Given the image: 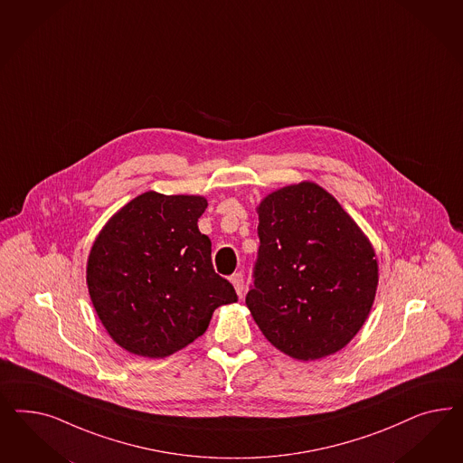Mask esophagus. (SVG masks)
<instances>
[{"instance_id":"1","label":"esophagus","mask_w":463,"mask_h":463,"mask_svg":"<svg viewBox=\"0 0 463 463\" xmlns=\"http://www.w3.org/2000/svg\"><path fill=\"white\" fill-rule=\"evenodd\" d=\"M231 281H232V285H234V288H236V294L241 297L242 292H244V277H242V273H241V271L234 273V275L231 277Z\"/></svg>"}]
</instances>
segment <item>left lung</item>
<instances>
[{
    "label": "left lung",
    "instance_id": "8db88e82",
    "mask_svg": "<svg viewBox=\"0 0 463 463\" xmlns=\"http://www.w3.org/2000/svg\"><path fill=\"white\" fill-rule=\"evenodd\" d=\"M260 250L246 295L268 341L312 362L345 348L375 300L379 265L362 229L312 182L288 184L258 205Z\"/></svg>",
    "mask_w": 463,
    "mask_h": 463
}]
</instances>
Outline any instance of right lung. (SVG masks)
<instances>
[{
    "mask_svg": "<svg viewBox=\"0 0 463 463\" xmlns=\"http://www.w3.org/2000/svg\"><path fill=\"white\" fill-rule=\"evenodd\" d=\"M200 195L146 192L112 215L88 256L86 283L99 321L124 350L165 358L202 336L219 306L238 302L212 267L198 231Z\"/></svg>",
    "mask_w": 463,
    "mask_h": 463,
    "instance_id": "add662e5",
    "label": "right lung"
}]
</instances>
